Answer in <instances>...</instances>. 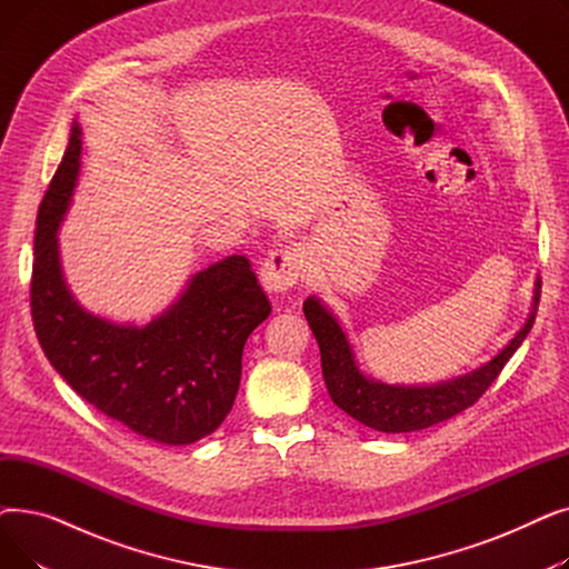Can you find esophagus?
Listing matches in <instances>:
<instances>
[{"label": "esophagus", "mask_w": 569, "mask_h": 569, "mask_svg": "<svg viewBox=\"0 0 569 569\" xmlns=\"http://www.w3.org/2000/svg\"><path fill=\"white\" fill-rule=\"evenodd\" d=\"M302 253L300 249L288 247L269 253V258L260 267V283L267 292L283 295L302 277Z\"/></svg>", "instance_id": "34e87169"}]
</instances>
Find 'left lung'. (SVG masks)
<instances>
[{"mask_svg":"<svg viewBox=\"0 0 569 569\" xmlns=\"http://www.w3.org/2000/svg\"><path fill=\"white\" fill-rule=\"evenodd\" d=\"M540 292L542 279L537 277L532 307L523 327L489 362L433 385H390L365 373L339 318L318 295L307 297L305 316L320 348L322 378L332 401L365 427L382 433H406L450 420L487 392V387L528 337L540 305Z\"/></svg>","mask_w":569,"mask_h":569,"instance_id":"obj_1","label":"left lung"}]
</instances>
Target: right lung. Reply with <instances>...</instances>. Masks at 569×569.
Returning a JSON list of instances; mask_svg holds the SVG:
<instances>
[{"label": "right lung", "instance_id": "1", "mask_svg": "<svg viewBox=\"0 0 569 569\" xmlns=\"http://www.w3.org/2000/svg\"><path fill=\"white\" fill-rule=\"evenodd\" d=\"M80 136L73 119L64 159L37 217L29 295L39 343L71 390L110 420L147 440L191 445L228 417L244 343L272 307L251 262L228 256L196 272L147 325L87 311L67 283L57 239L78 187Z\"/></svg>", "mask_w": 569, "mask_h": 569}]
</instances>
